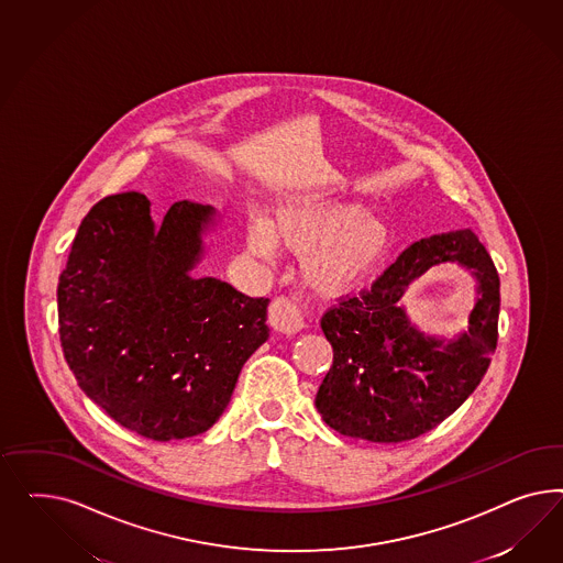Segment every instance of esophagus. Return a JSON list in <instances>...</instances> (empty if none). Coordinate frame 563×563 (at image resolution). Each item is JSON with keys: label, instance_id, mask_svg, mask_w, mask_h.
I'll use <instances>...</instances> for the list:
<instances>
[{"label": "esophagus", "instance_id": "obj_1", "mask_svg": "<svg viewBox=\"0 0 563 563\" xmlns=\"http://www.w3.org/2000/svg\"><path fill=\"white\" fill-rule=\"evenodd\" d=\"M268 322L280 334H295L306 328V311L303 307L290 301L287 297H278L271 306Z\"/></svg>", "mask_w": 563, "mask_h": 563}]
</instances>
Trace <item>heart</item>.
<instances>
[{"label": "heart", "mask_w": 563, "mask_h": 563, "mask_svg": "<svg viewBox=\"0 0 563 563\" xmlns=\"http://www.w3.org/2000/svg\"><path fill=\"white\" fill-rule=\"evenodd\" d=\"M245 241L256 257H273L278 245L301 257L307 287L334 297L355 289L388 260L394 231L358 202L309 196L276 206L271 221L252 219Z\"/></svg>", "instance_id": "heart-1"}]
</instances>
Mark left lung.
<instances>
[{
	"mask_svg": "<svg viewBox=\"0 0 563 563\" xmlns=\"http://www.w3.org/2000/svg\"><path fill=\"white\" fill-rule=\"evenodd\" d=\"M452 261L478 280L466 331L426 335L399 299L429 267ZM499 318V276L471 229L421 239L372 289L342 299L322 318L334 361L316 396L325 426L367 442H409L440 426L475 393L487 372Z\"/></svg>",
	"mask_w": 563,
	"mask_h": 563,
	"instance_id": "8db88e82",
	"label": "left lung"
}]
</instances>
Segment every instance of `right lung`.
Here are the masks:
<instances>
[{"label": "right lung", "mask_w": 563, "mask_h": 563, "mask_svg": "<svg viewBox=\"0 0 563 563\" xmlns=\"http://www.w3.org/2000/svg\"><path fill=\"white\" fill-rule=\"evenodd\" d=\"M217 224L181 200L154 222L125 191L92 206L59 274V339L78 386L120 426L154 442L219 421L241 367L268 341L266 297L191 271Z\"/></svg>", "instance_id": "obj_1"}]
</instances>
